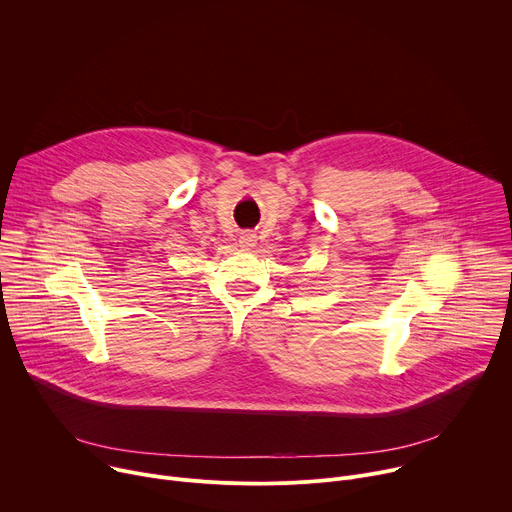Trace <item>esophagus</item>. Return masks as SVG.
I'll list each match as a JSON object with an SVG mask.
<instances>
[{
  "label": "esophagus",
  "instance_id": "esophagus-1",
  "mask_svg": "<svg viewBox=\"0 0 512 512\" xmlns=\"http://www.w3.org/2000/svg\"><path fill=\"white\" fill-rule=\"evenodd\" d=\"M255 243H257V237H255L251 231L241 233V237H239V245H241V247H245V249H253V247H255Z\"/></svg>",
  "mask_w": 512,
  "mask_h": 512
}]
</instances>
